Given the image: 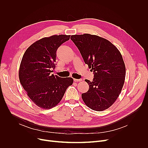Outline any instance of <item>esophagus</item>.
Returning a JSON list of instances; mask_svg holds the SVG:
<instances>
[{"instance_id":"1","label":"esophagus","mask_w":148,"mask_h":148,"mask_svg":"<svg viewBox=\"0 0 148 148\" xmlns=\"http://www.w3.org/2000/svg\"><path fill=\"white\" fill-rule=\"evenodd\" d=\"M74 82H79L82 81V79H74Z\"/></svg>"}]
</instances>
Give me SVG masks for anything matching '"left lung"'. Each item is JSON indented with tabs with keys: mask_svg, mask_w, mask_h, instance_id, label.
<instances>
[{
	"mask_svg": "<svg viewBox=\"0 0 148 148\" xmlns=\"http://www.w3.org/2000/svg\"><path fill=\"white\" fill-rule=\"evenodd\" d=\"M71 40L94 74L92 82L85 80L89 89L82 94L84 103L95 111L107 109L118 98L125 82V65L119 50L95 35H74Z\"/></svg>",
	"mask_w": 148,
	"mask_h": 148,
	"instance_id": "obj_1",
	"label": "left lung"
}]
</instances>
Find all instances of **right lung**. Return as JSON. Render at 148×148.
<instances>
[{"instance_id": "right-lung-1", "label": "right lung", "mask_w": 148, "mask_h": 148, "mask_svg": "<svg viewBox=\"0 0 148 148\" xmlns=\"http://www.w3.org/2000/svg\"><path fill=\"white\" fill-rule=\"evenodd\" d=\"M69 38L66 35L44 37L29 46L22 58L18 72L20 83L30 99L44 109L58 105L73 83L71 77L61 78L50 74L56 67L58 47Z\"/></svg>"}]
</instances>
